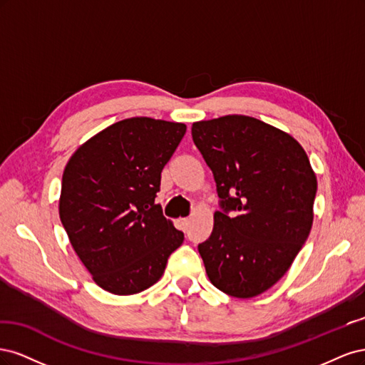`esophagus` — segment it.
Listing matches in <instances>:
<instances>
[{
    "label": "esophagus",
    "instance_id": "obj_1",
    "mask_svg": "<svg viewBox=\"0 0 365 365\" xmlns=\"http://www.w3.org/2000/svg\"><path fill=\"white\" fill-rule=\"evenodd\" d=\"M189 224H190V219L189 217H184V219H181V225H182V228L185 230L187 227H189Z\"/></svg>",
    "mask_w": 365,
    "mask_h": 365
}]
</instances>
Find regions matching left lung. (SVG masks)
<instances>
[{
  "mask_svg": "<svg viewBox=\"0 0 365 365\" xmlns=\"http://www.w3.org/2000/svg\"><path fill=\"white\" fill-rule=\"evenodd\" d=\"M192 137L212 169L222 212L197 245L210 282L231 297L268 291L311 233L317 176L288 132L248 115L196 121Z\"/></svg>",
  "mask_w": 365,
  "mask_h": 365,
  "instance_id": "8db88e82",
  "label": "left lung"
}]
</instances>
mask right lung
Listing matches in <instances>:
<instances>
[{
  "label": "right lung",
  "instance_id": "right-lung-1",
  "mask_svg": "<svg viewBox=\"0 0 365 365\" xmlns=\"http://www.w3.org/2000/svg\"><path fill=\"white\" fill-rule=\"evenodd\" d=\"M185 129L149 117L121 120L86 140L65 165L61 222L77 257L108 292L150 288L182 244L184 235L155 197Z\"/></svg>",
  "mask_w": 365,
  "mask_h": 365
}]
</instances>
